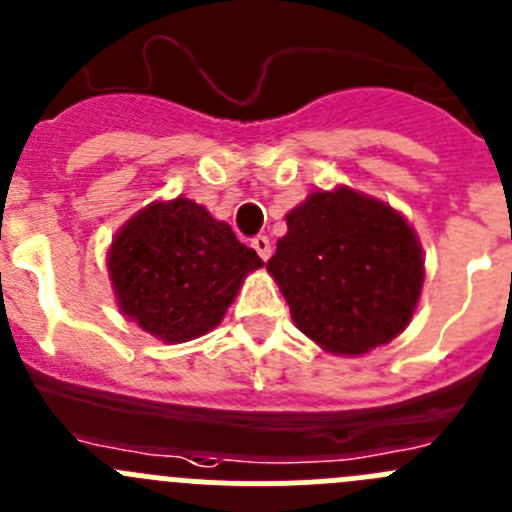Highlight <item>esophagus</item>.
<instances>
[{
  "label": "esophagus",
  "mask_w": 512,
  "mask_h": 512,
  "mask_svg": "<svg viewBox=\"0 0 512 512\" xmlns=\"http://www.w3.org/2000/svg\"><path fill=\"white\" fill-rule=\"evenodd\" d=\"M251 246H253V251L259 253L261 259L264 261H269V256H271V241L266 236H256L251 241Z\"/></svg>",
  "instance_id": "esophagus-1"
}]
</instances>
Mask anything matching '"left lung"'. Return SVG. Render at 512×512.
<instances>
[{
    "label": "left lung",
    "mask_w": 512,
    "mask_h": 512,
    "mask_svg": "<svg viewBox=\"0 0 512 512\" xmlns=\"http://www.w3.org/2000/svg\"><path fill=\"white\" fill-rule=\"evenodd\" d=\"M287 228L266 271L309 340L363 355L406 330L424 287V251L401 213L337 187L312 192L287 213Z\"/></svg>",
    "instance_id": "obj_1"
}]
</instances>
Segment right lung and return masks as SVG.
Returning a JSON list of instances; mask_svg holds the SVG:
<instances>
[{"instance_id":"1","label":"right lung","mask_w":512,"mask_h":512,"mask_svg":"<svg viewBox=\"0 0 512 512\" xmlns=\"http://www.w3.org/2000/svg\"><path fill=\"white\" fill-rule=\"evenodd\" d=\"M264 261L231 225L187 198L157 200L121 225L109 276L124 317L162 342H187L223 320Z\"/></svg>"}]
</instances>
